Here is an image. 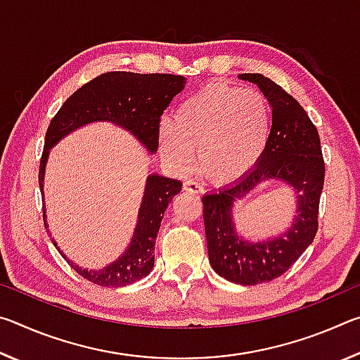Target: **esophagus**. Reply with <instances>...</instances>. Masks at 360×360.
I'll return each mask as SVG.
<instances>
[{
	"label": "esophagus",
	"mask_w": 360,
	"mask_h": 360,
	"mask_svg": "<svg viewBox=\"0 0 360 360\" xmlns=\"http://www.w3.org/2000/svg\"><path fill=\"white\" fill-rule=\"evenodd\" d=\"M184 191L186 192H191V193H200L203 192V186L200 184V182H195V181H186L184 182Z\"/></svg>",
	"instance_id": "obj_1"
}]
</instances>
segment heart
Returning <instances> with one entry per match:
<instances>
[{"instance_id": "heart-1", "label": "heart", "mask_w": 360, "mask_h": 360, "mask_svg": "<svg viewBox=\"0 0 360 360\" xmlns=\"http://www.w3.org/2000/svg\"><path fill=\"white\" fill-rule=\"evenodd\" d=\"M271 111L257 90L208 85L186 98L173 125L160 129V149L178 169H187L198 148V162L210 178L231 182L257 165L270 141Z\"/></svg>"}]
</instances>
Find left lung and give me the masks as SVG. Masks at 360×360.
Wrapping results in <instances>:
<instances>
[{
	"label": "left lung",
	"instance_id": "8db88e82",
	"mask_svg": "<svg viewBox=\"0 0 360 360\" xmlns=\"http://www.w3.org/2000/svg\"><path fill=\"white\" fill-rule=\"evenodd\" d=\"M240 79L257 84L270 103V141L251 172L231 186L205 195L202 203L211 266L227 281L255 285L284 275L313 243L326 165L319 133L300 103L264 75L245 72ZM266 179L283 180L296 188L297 216L284 236L251 243L234 233L231 206Z\"/></svg>",
	"mask_w": 360,
	"mask_h": 360
}]
</instances>
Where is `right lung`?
<instances>
[{
  "label": "right lung",
  "instance_id": "obj_1",
  "mask_svg": "<svg viewBox=\"0 0 360 360\" xmlns=\"http://www.w3.org/2000/svg\"><path fill=\"white\" fill-rule=\"evenodd\" d=\"M184 84L186 79L178 75H136L127 71L105 72L84 84L63 103L46 131L39 162L41 192L49 149L70 131L90 122H114L131 131L150 152H155L162 114L184 89ZM181 187L178 179L149 176L135 235L125 254L98 271L84 270L71 264L72 268L84 279L103 288H122L148 276L154 268V245L163 212L174 195L181 192ZM51 240L57 248L56 240Z\"/></svg>",
  "mask_w": 360,
  "mask_h": 360
}]
</instances>
